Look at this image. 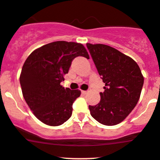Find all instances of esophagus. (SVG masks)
Segmentation results:
<instances>
[{
    "label": "esophagus",
    "mask_w": 160,
    "mask_h": 160,
    "mask_svg": "<svg viewBox=\"0 0 160 160\" xmlns=\"http://www.w3.org/2000/svg\"><path fill=\"white\" fill-rule=\"evenodd\" d=\"M81 93H82V94H86L88 92H87L86 91H81Z\"/></svg>",
    "instance_id": "esophagus-1"
}]
</instances>
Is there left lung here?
Returning a JSON list of instances; mask_svg holds the SVG:
<instances>
[{"label": "left lung", "instance_id": "1", "mask_svg": "<svg viewBox=\"0 0 160 160\" xmlns=\"http://www.w3.org/2000/svg\"><path fill=\"white\" fill-rule=\"evenodd\" d=\"M102 81L105 83L101 100L89 105L91 116L106 126L121 123L140 98L144 77L134 59L105 44H87Z\"/></svg>", "mask_w": 160, "mask_h": 160}]
</instances>
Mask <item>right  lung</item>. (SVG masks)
Wrapping results in <instances>:
<instances>
[{"instance_id": "right-lung-1", "label": "right lung", "mask_w": 160, "mask_h": 160, "mask_svg": "<svg viewBox=\"0 0 160 160\" xmlns=\"http://www.w3.org/2000/svg\"><path fill=\"white\" fill-rule=\"evenodd\" d=\"M77 56L89 58L83 44L55 41L34 50L23 64L19 77L23 98L34 116L45 124L59 126L72 115V103L81 92L60 83Z\"/></svg>"}]
</instances>
